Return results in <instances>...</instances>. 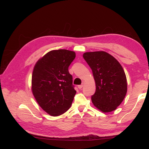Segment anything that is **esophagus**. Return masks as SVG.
Listing matches in <instances>:
<instances>
[{
    "label": "esophagus",
    "mask_w": 149,
    "mask_h": 149,
    "mask_svg": "<svg viewBox=\"0 0 149 149\" xmlns=\"http://www.w3.org/2000/svg\"><path fill=\"white\" fill-rule=\"evenodd\" d=\"M84 84L83 83V84H81V85H79L78 87V88H79V89H81V88H83V87L84 86Z\"/></svg>",
    "instance_id": "34e87169"
}]
</instances>
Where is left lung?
I'll return each instance as SVG.
<instances>
[{
  "instance_id": "left-lung-1",
  "label": "left lung",
  "mask_w": 149,
  "mask_h": 149,
  "mask_svg": "<svg viewBox=\"0 0 149 149\" xmlns=\"http://www.w3.org/2000/svg\"><path fill=\"white\" fill-rule=\"evenodd\" d=\"M83 58L93 71L96 92L91 96L94 106L103 112L117 109L127 93L125 72L119 61L105 52H86Z\"/></svg>"
}]
</instances>
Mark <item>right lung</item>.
I'll return each instance as SVG.
<instances>
[{"instance_id":"right-lung-1","label":"right lung","mask_w":149,"mask_h":149,"mask_svg":"<svg viewBox=\"0 0 149 149\" xmlns=\"http://www.w3.org/2000/svg\"><path fill=\"white\" fill-rule=\"evenodd\" d=\"M74 52L61 49L47 53L35 64L31 90L39 106L52 116L70 109L76 90L68 67L74 60Z\"/></svg>"}]
</instances>
